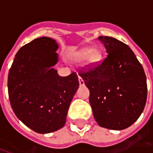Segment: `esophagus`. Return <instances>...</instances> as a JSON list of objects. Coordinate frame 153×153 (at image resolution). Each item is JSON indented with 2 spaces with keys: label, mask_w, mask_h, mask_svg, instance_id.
<instances>
[{
  "label": "esophagus",
  "mask_w": 153,
  "mask_h": 153,
  "mask_svg": "<svg viewBox=\"0 0 153 153\" xmlns=\"http://www.w3.org/2000/svg\"><path fill=\"white\" fill-rule=\"evenodd\" d=\"M79 84L81 86L84 85V81H83V79H82V77L79 76Z\"/></svg>",
  "instance_id": "1"
}]
</instances>
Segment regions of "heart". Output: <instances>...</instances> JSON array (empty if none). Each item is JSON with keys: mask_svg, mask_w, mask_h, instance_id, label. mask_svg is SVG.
<instances>
[{"mask_svg": "<svg viewBox=\"0 0 153 153\" xmlns=\"http://www.w3.org/2000/svg\"><path fill=\"white\" fill-rule=\"evenodd\" d=\"M102 54L98 50H93L92 47H86L79 51L74 55V60L81 61L88 58V62L89 64L97 63L101 59Z\"/></svg>", "mask_w": 153, "mask_h": 153, "instance_id": "b5f03b06", "label": "heart"}]
</instances>
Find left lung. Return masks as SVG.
<instances>
[{"label": "left lung", "instance_id": "1", "mask_svg": "<svg viewBox=\"0 0 153 153\" xmlns=\"http://www.w3.org/2000/svg\"><path fill=\"white\" fill-rule=\"evenodd\" d=\"M98 40L107 56L82 67L79 74L89 89V102L97 124L110 129H125L138 120L146 105L144 70L128 45L107 36H100Z\"/></svg>", "mask_w": 153, "mask_h": 153}]
</instances>
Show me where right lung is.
<instances>
[{
	"label": "right lung",
	"mask_w": 153,
	"mask_h": 153,
	"mask_svg": "<svg viewBox=\"0 0 153 153\" xmlns=\"http://www.w3.org/2000/svg\"><path fill=\"white\" fill-rule=\"evenodd\" d=\"M57 48L51 38H36L19 50L9 71V99L13 111L39 134L63 127L79 86L75 72L61 77L51 68L58 60Z\"/></svg>",
	"instance_id": "add662e5"
}]
</instances>
